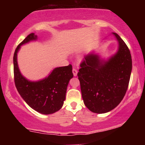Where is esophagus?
Here are the masks:
<instances>
[{"instance_id": "obj_1", "label": "esophagus", "mask_w": 145, "mask_h": 145, "mask_svg": "<svg viewBox=\"0 0 145 145\" xmlns=\"http://www.w3.org/2000/svg\"><path fill=\"white\" fill-rule=\"evenodd\" d=\"M72 72H73V74H74V76H77L78 71H77V69H76V68H73V69H72Z\"/></svg>"}]
</instances>
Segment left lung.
I'll return each instance as SVG.
<instances>
[{
    "instance_id": "left-lung-1",
    "label": "left lung",
    "mask_w": 145,
    "mask_h": 145,
    "mask_svg": "<svg viewBox=\"0 0 145 145\" xmlns=\"http://www.w3.org/2000/svg\"><path fill=\"white\" fill-rule=\"evenodd\" d=\"M119 50L108 61L97 54L86 55L78 73L84 104L91 112L102 114L116 107L127 91L132 61L129 48L115 33Z\"/></svg>"
}]
</instances>
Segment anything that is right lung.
I'll use <instances>...</instances> for the list:
<instances>
[{"label":"right lung","mask_w":145,"mask_h":145,"mask_svg":"<svg viewBox=\"0 0 145 145\" xmlns=\"http://www.w3.org/2000/svg\"><path fill=\"white\" fill-rule=\"evenodd\" d=\"M36 39L35 33H31L16 48L14 55V82L18 93L30 107L41 114H52L61 108L65 99L68 83L74 76L72 66L55 68L47 78L38 82L27 80L18 68L17 53L22 45Z\"/></svg>","instance_id":"add662e5"}]
</instances>
